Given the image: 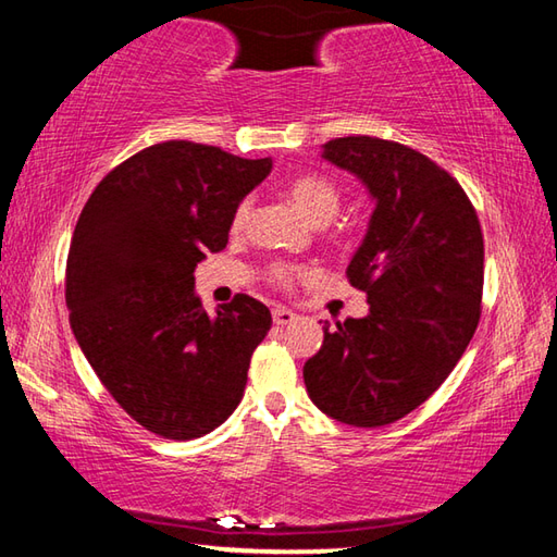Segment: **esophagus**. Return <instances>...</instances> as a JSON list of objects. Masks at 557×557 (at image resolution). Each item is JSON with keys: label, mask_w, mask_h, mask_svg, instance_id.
<instances>
[{"label": "esophagus", "mask_w": 557, "mask_h": 557, "mask_svg": "<svg viewBox=\"0 0 557 557\" xmlns=\"http://www.w3.org/2000/svg\"><path fill=\"white\" fill-rule=\"evenodd\" d=\"M272 322H275L277 326H287L292 322H297V314L289 312V309H285V307H275L272 309Z\"/></svg>", "instance_id": "esophagus-1"}]
</instances>
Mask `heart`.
<instances>
[{
	"label": "heart",
	"mask_w": 557,
	"mask_h": 557,
	"mask_svg": "<svg viewBox=\"0 0 557 557\" xmlns=\"http://www.w3.org/2000/svg\"><path fill=\"white\" fill-rule=\"evenodd\" d=\"M289 201L295 203V209L305 215L309 223L324 225L338 213L342 194H338V188L332 182H326L322 176H299L289 184ZM248 213H250V206L240 203L233 219L235 228H243L245 221H248ZM275 277L282 282V285H287L292 280V272L277 270Z\"/></svg>",
	"instance_id": "1"
}]
</instances>
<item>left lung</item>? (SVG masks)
<instances>
[{"label":"left lung","instance_id":"left-lung-1","mask_svg":"<svg viewBox=\"0 0 557 557\" xmlns=\"http://www.w3.org/2000/svg\"><path fill=\"white\" fill-rule=\"evenodd\" d=\"M322 159L366 186L373 213L348 280L369 314L346 319L305 363L312 403L351 428L405 418L467 351L482 314L484 238L461 186L425 154L379 137H338Z\"/></svg>","mask_w":557,"mask_h":557}]
</instances>
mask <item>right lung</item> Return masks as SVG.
<instances>
[{"mask_svg": "<svg viewBox=\"0 0 557 557\" xmlns=\"http://www.w3.org/2000/svg\"><path fill=\"white\" fill-rule=\"evenodd\" d=\"M272 159L172 139L112 169L75 223L65 305L83 356L132 420L166 440L223 425L272 326L248 295L209 314L194 270L219 252Z\"/></svg>", "mask_w": 557, "mask_h": 557, "instance_id": "1", "label": "right lung"}]
</instances>
